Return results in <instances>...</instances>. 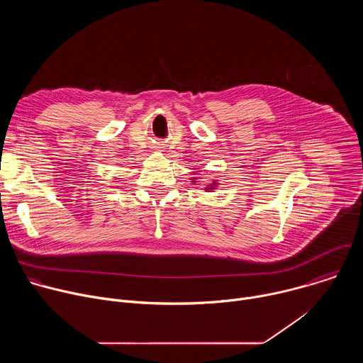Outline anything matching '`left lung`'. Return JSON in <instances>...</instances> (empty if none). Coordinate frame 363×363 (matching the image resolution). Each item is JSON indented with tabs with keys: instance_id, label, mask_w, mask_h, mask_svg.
Wrapping results in <instances>:
<instances>
[{
	"instance_id": "left-lung-1",
	"label": "left lung",
	"mask_w": 363,
	"mask_h": 363,
	"mask_svg": "<svg viewBox=\"0 0 363 363\" xmlns=\"http://www.w3.org/2000/svg\"><path fill=\"white\" fill-rule=\"evenodd\" d=\"M192 182H196V181H195V178H192ZM217 185H218V182H217V181H213V184H210L208 186H206V188H205V191H213V189H216V186H217Z\"/></svg>"
}]
</instances>
